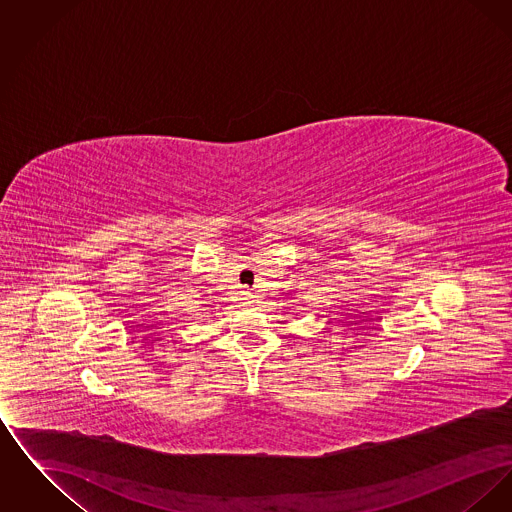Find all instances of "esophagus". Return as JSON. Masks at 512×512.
I'll return each mask as SVG.
<instances>
[{"label":"esophagus","instance_id":"1","mask_svg":"<svg viewBox=\"0 0 512 512\" xmlns=\"http://www.w3.org/2000/svg\"><path fill=\"white\" fill-rule=\"evenodd\" d=\"M242 299H244V301H251V293H249V292L242 293Z\"/></svg>","mask_w":512,"mask_h":512}]
</instances>
